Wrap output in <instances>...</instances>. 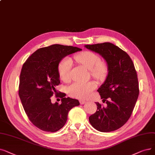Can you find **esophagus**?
<instances>
[{"label":"esophagus","instance_id":"34e87169","mask_svg":"<svg viewBox=\"0 0 155 155\" xmlns=\"http://www.w3.org/2000/svg\"><path fill=\"white\" fill-rule=\"evenodd\" d=\"M79 102H80V103L81 104H85V103H86L85 101L84 100V99H80V100H79Z\"/></svg>","mask_w":155,"mask_h":155}]
</instances>
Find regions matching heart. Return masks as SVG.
Here are the masks:
<instances>
[{
    "label": "heart",
    "instance_id": "b5f03b06",
    "mask_svg": "<svg viewBox=\"0 0 155 155\" xmlns=\"http://www.w3.org/2000/svg\"><path fill=\"white\" fill-rule=\"evenodd\" d=\"M76 61L91 71V75L99 80L104 79L107 73L106 64L101 61L100 57L96 53L86 51L75 57ZM73 63L68 57L64 58L58 65L59 75L64 82H68L71 79V70ZM94 82L87 83L75 82L67 87V92L71 97L83 99L88 97L96 88Z\"/></svg>",
    "mask_w": 155,
    "mask_h": 155
}]
</instances>
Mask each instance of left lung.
<instances>
[{
	"label": "left lung",
	"instance_id": "1",
	"mask_svg": "<svg viewBox=\"0 0 155 155\" xmlns=\"http://www.w3.org/2000/svg\"><path fill=\"white\" fill-rule=\"evenodd\" d=\"M85 48L101 56L107 66L105 81L97 90L107 106L96 103L97 111L89 117V122L99 132L117 130L129 119L139 96L135 67L127 53L111 43L85 45Z\"/></svg>",
	"mask_w": 155,
	"mask_h": 155
}]
</instances>
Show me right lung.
Wrapping results in <instances>:
<instances>
[{"label": "right lung", "instance_id": "1", "mask_svg": "<svg viewBox=\"0 0 155 155\" xmlns=\"http://www.w3.org/2000/svg\"><path fill=\"white\" fill-rule=\"evenodd\" d=\"M82 49L54 44L40 48L23 64L19 78V96L31 122L40 130L54 132L65 125L69 111L78 106V100L57 94L62 103L52 104L50 97L60 84L58 65L65 56Z\"/></svg>", "mask_w": 155, "mask_h": 155}]
</instances>
